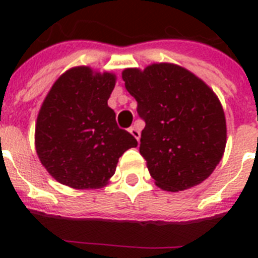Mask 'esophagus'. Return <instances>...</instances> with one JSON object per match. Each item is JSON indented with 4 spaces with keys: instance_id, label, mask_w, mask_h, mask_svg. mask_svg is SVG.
Segmentation results:
<instances>
[{
    "instance_id": "1",
    "label": "esophagus",
    "mask_w": 258,
    "mask_h": 258,
    "mask_svg": "<svg viewBox=\"0 0 258 258\" xmlns=\"http://www.w3.org/2000/svg\"><path fill=\"white\" fill-rule=\"evenodd\" d=\"M129 133H131L132 136H133L137 141H140V138H141V132L138 131V127H137V126L129 127Z\"/></svg>"
}]
</instances>
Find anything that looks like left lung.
I'll use <instances>...</instances> for the list:
<instances>
[{"mask_svg": "<svg viewBox=\"0 0 258 258\" xmlns=\"http://www.w3.org/2000/svg\"><path fill=\"white\" fill-rule=\"evenodd\" d=\"M121 75L146 121L140 152L155 184L177 192L206 181L226 147V118L216 93L174 63L125 68Z\"/></svg>", "mask_w": 258, "mask_h": 258, "instance_id": "8db88e82", "label": "left lung"}]
</instances>
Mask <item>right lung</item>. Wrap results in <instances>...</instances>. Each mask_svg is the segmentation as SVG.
<instances>
[{
	"label": "right lung",
	"instance_id": "right-lung-1",
	"mask_svg": "<svg viewBox=\"0 0 258 258\" xmlns=\"http://www.w3.org/2000/svg\"><path fill=\"white\" fill-rule=\"evenodd\" d=\"M115 85L113 72L77 66L50 88L36 120L35 147L42 166L59 183L77 190L104 187L118 157L138 145L117 126L107 103Z\"/></svg>",
	"mask_w": 258,
	"mask_h": 258
}]
</instances>
